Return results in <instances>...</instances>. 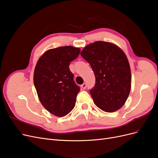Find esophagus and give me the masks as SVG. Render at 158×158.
I'll return each instance as SVG.
<instances>
[{
  "instance_id": "1",
  "label": "esophagus",
  "mask_w": 158,
  "mask_h": 158,
  "mask_svg": "<svg viewBox=\"0 0 158 158\" xmlns=\"http://www.w3.org/2000/svg\"><path fill=\"white\" fill-rule=\"evenodd\" d=\"M81 88H82L83 89H86V88H87V84H86V83H84L83 84L81 85Z\"/></svg>"
}]
</instances>
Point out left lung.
Masks as SVG:
<instances>
[{
    "mask_svg": "<svg viewBox=\"0 0 158 158\" xmlns=\"http://www.w3.org/2000/svg\"><path fill=\"white\" fill-rule=\"evenodd\" d=\"M80 55L95 74V84L89 90L95 104L108 113L121 108L131 87V68L125 52L111 43L99 41L87 45Z\"/></svg>",
    "mask_w": 158,
    "mask_h": 158,
    "instance_id": "8db88e82",
    "label": "left lung"
}]
</instances>
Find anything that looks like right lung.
I'll return each instance as SVG.
<instances>
[{"mask_svg": "<svg viewBox=\"0 0 158 158\" xmlns=\"http://www.w3.org/2000/svg\"><path fill=\"white\" fill-rule=\"evenodd\" d=\"M80 49L72 46L51 49L38 60L33 83L41 104L57 117H64L75 106L80 88L69 69L70 62L80 55Z\"/></svg>", "mask_w": 158, "mask_h": 158, "instance_id": "obj_1", "label": "right lung"}]
</instances>
